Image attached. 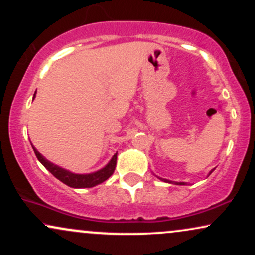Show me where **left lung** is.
<instances>
[{
	"mask_svg": "<svg viewBox=\"0 0 255 255\" xmlns=\"http://www.w3.org/2000/svg\"><path fill=\"white\" fill-rule=\"evenodd\" d=\"M160 180H162V178H160ZM166 181V180H165ZM176 184H184V182H176Z\"/></svg>",
	"mask_w": 255,
	"mask_h": 255,
	"instance_id": "left-lung-1",
	"label": "left lung"
}]
</instances>
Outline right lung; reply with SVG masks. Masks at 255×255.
Instances as JSON below:
<instances>
[{
	"mask_svg": "<svg viewBox=\"0 0 255 255\" xmlns=\"http://www.w3.org/2000/svg\"><path fill=\"white\" fill-rule=\"evenodd\" d=\"M34 95H36V93H34ZM32 147H33V146H32ZM33 151L34 153H36L38 160H39V162L42 163V164L45 166L55 177L58 178L61 182L67 184V186L73 187V188H91V187L97 186V184L104 182L105 180H108V178L113 175L116 166V159H118V153H115L114 157L111 158L109 164L102 169V170L93 172V174L78 175L64 170L62 168H58L57 165H54L52 163L48 162V160H46L34 147Z\"/></svg>",
	"mask_w": 255,
	"mask_h": 255,
	"instance_id": "1",
	"label": "right lung"
}]
</instances>
